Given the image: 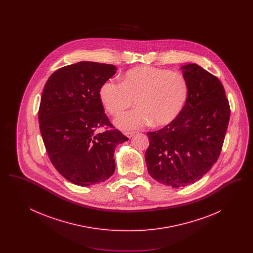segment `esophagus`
I'll return each instance as SVG.
<instances>
[{
	"label": "esophagus",
	"instance_id": "obj_1",
	"mask_svg": "<svg viewBox=\"0 0 253 253\" xmlns=\"http://www.w3.org/2000/svg\"><path fill=\"white\" fill-rule=\"evenodd\" d=\"M134 133H135V132H125V135H126L127 137L131 138Z\"/></svg>",
	"mask_w": 253,
	"mask_h": 253
}]
</instances>
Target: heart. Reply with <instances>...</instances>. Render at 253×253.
I'll return each mask as SVG.
<instances>
[{"label": "heart", "instance_id": "heart-1", "mask_svg": "<svg viewBox=\"0 0 253 253\" xmlns=\"http://www.w3.org/2000/svg\"><path fill=\"white\" fill-rule=\"evenodd\" d=\"M187 96L188 84L182 74L148 65L132 68L122 76L121 83L109 81L99 89L103 106L115 117L131 107L134 100L137 108L116 121L123 130L151 122L155 126L168 124L180 114Z\"/></svg>", "mask_w": 253, "mask_h": 253}]
</instances>
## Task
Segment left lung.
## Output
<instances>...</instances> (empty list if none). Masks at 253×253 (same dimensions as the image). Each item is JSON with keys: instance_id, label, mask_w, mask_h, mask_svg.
<instances>
[{"instance_id": "obj_1", "label": "left lung", "mask_w": 253, "mask_h": 253, "mask_svg": "<svg viewBox=\"0 0 253 253\" xmlns=\"http://www.w3.org/2000/svg\"><path fill=\"white\" fill-rule=\"evenodd\" d=\"M188 96L180 114L164 128L148 132L145 159L150 175L173 188L206 174L221 154L230 108L220 80L201 66H182Z\"/></svg>"}]
</instances>
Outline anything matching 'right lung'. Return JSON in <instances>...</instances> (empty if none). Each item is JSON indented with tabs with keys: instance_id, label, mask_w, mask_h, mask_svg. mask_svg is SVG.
I'll return each mask as SVG.
<instances>
[{
	"instance_id": "1",
	"label": "right lung",
	"mask_w": 253,
	"mask_h": 253,
	"mask_svg": "<svg viewBox=\"0 0 253 253\" xmlns=\"http://www.w3.org/2000/svg\"><path fill=\"white\" fill-rule=\"evenodd\" d=\"M117 70L113 64L80 61L55 71L44 85L40 130L50 161L73 184L108 179L117 145L128 140L110 122L99 97L101 85Z\"/></svg>"
}]
</instances>
